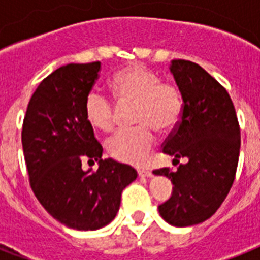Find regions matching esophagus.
<instances>
[{
    "mask_svg": "<svg viewBox=\"0 0 260 260\" xmlns=\"http://www.w3.org/2000/svg\"><path fill=\"white\" fill-rule=\"evenodd\" d=\"M138 175H140L141 178H150V176H153L152 171L149 170H138Z\"/></svg>",
    "mask_w": 260,
    "mask_h": 260,
    "instance_id": "esophagus-1",
    "label": "esophagus"
}]
</instances>
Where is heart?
Here are the masks:
<instances>
[{"mask_svg":"<svg viewBox=\"0 0 260 260\" xmlns=\"http://www.w3.org/2000/svg\"><path fill=\"white\" fill-rule=\"evenodd\" d=\"M110 89L119 107L132 106L136 127L122 130L107 142L110 156L127 164H141L156 144V132L170 133L183 112V96L174 82L162 81L156 72L134 63L118 70ZM118 106L92 90L85 99V116L94 128L110 133L118 123Z\"/></svg>","mask_w":260,"mask_h":260,"instance_id":"heart-1","label":"heart"}]
</instances>
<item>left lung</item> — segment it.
Returning a JSON list of instances; mask_svg holds the SVG:
<instances>
[{"instance_id": "8db88e82", "label": "left lung", "mask_w": 260, "mask_h": 260, "mask_svg": "<svg viewBox=\"0 0 260 260\" xmlns=\"http://www.w3.org/2000/svg\"><path fill=\"white\" fill-rule=\"evenodd\" d=\"M171 72L183 96L179 123L162 142V153L178 170L160 168L153 174L171 179L174 191L158 206L160 216L175 226L201 224L217 212L235 180L240 126L235 106L224 86L191 61L175 59Z\"/></svg>"}]
</instances>
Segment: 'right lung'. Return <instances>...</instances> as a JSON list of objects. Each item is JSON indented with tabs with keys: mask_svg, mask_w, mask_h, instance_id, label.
Instances as JSON below:
<instances>
[{
	"mask_svg": "<svg viewBox=\"0 0 260 260\" xmlns=\"http://www.w3.org/2000/svg\"><path fill=\"white\" fill-rule=\"evenodd\" d=\"M100 62L69 63L40 82L28 103L21 142L34 194L68 228L94 231L110 224L120 195L136 180L127 164L102 158L103 148L85 116V99L99 78ZM98 161V171H84Z\"/></svg>",
	"mask_w": 260,
	"mask_h": 260,
	"instance_id": "right-lung-1",
	"label": "right lung"
}]
</instances>
